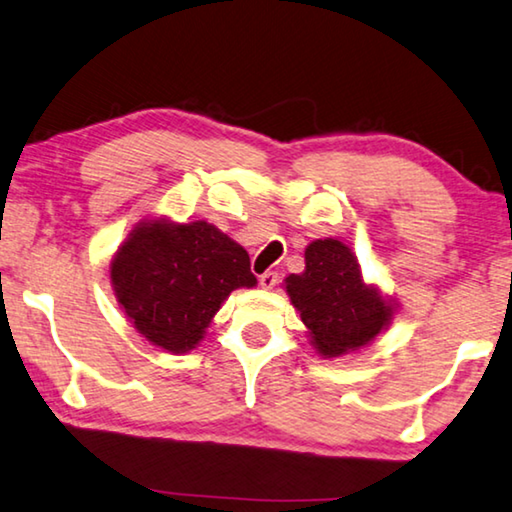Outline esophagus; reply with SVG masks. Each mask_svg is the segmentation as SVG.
I'll return each mask as SVG.
<instances>
[{
  "label": "esophagus",
  "instance_id": "obj_1",
  "mask_svg": "<svg viewBox=\"0 0 512 512\" xmlns=\"http://www.w3.org/2000/svg\"><path fill=\"white\" fill-rule=\"evenodd\" d=\"M258 283H261L265 290H272L279 283V274L277 272H263L261 277H258Z\"/></svg>",
  "mask_w": 512,
  "mask_h": 512
}]
</instances>
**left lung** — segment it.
Wrapping results in <instances>:
<instances>
[{
	"instance_id": "obj_1",
	"label": "left lung",
	"mask_w": 512,
	"mask_h": 512,
	"mask_svg": "<svg viewBox=\"0 0 512 512\" xmlns=\"http://www.w3.org/2000/svg\"><path fill=\"white\" fill-rule=\"evenodd\" d=\"M304 261L302 274L286 277V293L322 357L348 355L387 329L393 304L364 283L350 247L334 238L316 240L306 247Z\"/></svg>"
}]
</instances>
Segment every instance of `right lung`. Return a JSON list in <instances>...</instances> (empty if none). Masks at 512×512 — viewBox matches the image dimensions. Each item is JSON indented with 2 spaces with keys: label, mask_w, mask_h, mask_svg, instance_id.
<instances>
[{
  "label": "right lung",
  "mask_w": 512,
  "mask_h": 512,
  "mask_svg": "<svg viewBox=\"0 0 512 512\" xmlns=\"http://www.w3.org/2000/svg\"><path fill=\"white\" fill-rule=\"evenodd\" d=\"M254 286L247 251L208 222H139L112 261L125 316L174 355L199 345L231 290Z\"/></svg>",
  "instance_id": "add662e5"
}]
</instances>
